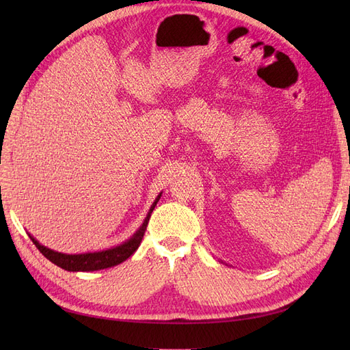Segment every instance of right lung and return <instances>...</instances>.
Here are the masks:
<instances>
[{
    "instance_id": "1",
    "label": "right lung",
    "mask_w": 350,
    "mask_h": 350,
    "mask_svg": "<svg viewBox=\"0 0 350 350\" xmlns=\"http://www.w3.org/2000/svg\"><path fill=\"white\" fill-rule=\"evenodd\" d=\"M159 196L156 198V201L153 203V206L150 207L149 215L144 219V224L142 225V228L137 230V234L129 239L126 242H124L122 245L115 247L107 251H99V252H88V254H61L57 251H52L40 243L33 238L30 237L31 242L35 243L36 248L42 252V256H45L51 262L57 264L58 267L68 270V271H94V270H102V269H108V267H113L116 264H120L122 261H125L129 257H131L133 254L135 252V250L139 248L140 242L144 237V232L147 228V224H149V219L152 211L154 208V206L157 204Z\"/></svg>"
}]
</instances>
